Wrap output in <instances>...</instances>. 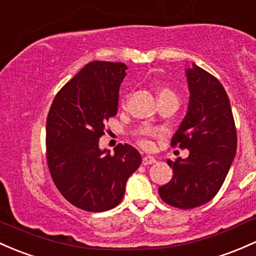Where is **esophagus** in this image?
Listing matches in <instances>:
<instances>
[{
    "mask_svg": "<svg viewBox=\"0 0 256 256\" xmlns=\"http://www.w3.org/2000/svg\"><path fill=\"white\" fill-rule=\"evenodd\" d=\"M156 162V158H152V156H144L142 158V164L144 166H148V164H152Z\"/></svg>",
    "mask_w": 256,
    "mask_h": 256,
    "instance_id": "34e87169",
    "label": "esophagus"
}]
</instances>
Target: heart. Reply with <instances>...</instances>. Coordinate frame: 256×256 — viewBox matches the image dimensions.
I'll return each instance as SVG.
<instances>
[{
  "mask_svg": "<svg viewBox=\"0 0 256 256\" xmlns=\"http://www.w3.org/2000/svg\"><path fill=\"white\" fill-rule=\"evenodd\" d=\"M166 94H173V92H171L170 89H167V88H164V89H161L160 92H158V98H160V96H162V95H166ZM127 98H128V96L124 95L122 98V100H120V105H122L123 107L127 105ZM142 134H144V136H138V138H136L138 142L140 145H142V148H145V149H151L154 144L149 138H150V136H155L156 133L154 130H151V129H145V130L142 132Z\"/></svg>",
  "mask_w": 256,
  "mask_h": 256,
  "instance_id": "heart-1",
  "label": "heart"
}]
</instances>
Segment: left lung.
I'll return each instance as SVG.
<instances>
[{"label":"left lung","instance_id":"obj_1","mask_svg":"<svg viewBox=\"0 0 256 256\" xmlns=\"http://www.w3.org/2000/svg\"><path fill=\"white\" fill-rule=\"evenodd\" d=\"M189 106L171 145L188 149L186 160H168L173 177L158 188L166 204L188 210L210 202L218 193L237 151V130L226 90L193 63L186 70Z\"/></svg>","mask_w":256,"mask_h":256}]
</instances>
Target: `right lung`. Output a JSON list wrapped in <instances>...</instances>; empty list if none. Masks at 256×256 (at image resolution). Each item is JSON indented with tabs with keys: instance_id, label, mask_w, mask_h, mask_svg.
I'll use <instances>...</instances> for the list:
<instances>
[{
	"instance_id": "obj_1",
	"label": "right lung",
	"mask_w": 256,
	"mask_h": 256,
	"mask_svg": "<svg viewBox=\"0 0 256 256\" xmlns=\"http://www.w3.org/2000/svg\"><path fill=\"white\" fill-rule=\"evenodd\" d=\"M127 66L88 63L54 96L46 120V160L52 180L70 204L102 212L122 202L128 178L142 164L136 148L100 150L105 123L117 114Z\"/></svg>"
}]
</instances>
